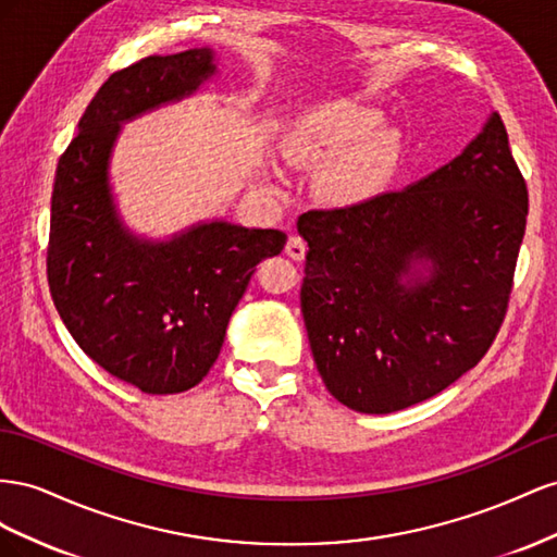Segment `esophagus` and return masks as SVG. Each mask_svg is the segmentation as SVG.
Listing matches in <instances>:
<instances>
[{"instance_id": "esophagus-1", "label": "esophagus", "mask_w": 557, "mask_h": 557, "mask_svg": "<svg viewBox=\"0 0 557 557\" xmlns=\"http://www.w3.org/2000/svg\"><path fill=\"white\" fill-rule=\"evenodd\" d=\"M284 251H287L294 261H304L306 259V251H308V245L300 240L298 235H292L289 240H287V247H284Z\"/></svg>"}]
</instances>
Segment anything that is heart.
I'll return each instance as SVG.
<instances>
[{
  "instance_id": "1",
  "label": "heart",
  "mask_w": 557,
  "mask_h": 557,
  "mask_svg": "<svg viewBox=\"0 0 557 557\" xmlns=\"http://www.w3.org/2000/svg\"><path fill=\"white\" fill-rule=\"evenodd\" d=\"M383 123V114L369 104L333 100L294 125L287 153L294 163L324 168L320 194L333 208H361L383 196L404 165V137ZM273 180L284 184L280 168H273Z\"/></svg>"
}]
</instances>
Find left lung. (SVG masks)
<instances>
[{
  "mask_svg": "<svg viewBox=\"0 0 557 557\" xmlns=\"http://www.w3.org/2000/svg\"><path fill=\"white\" fill-rule=\"evenodd\" d=\"M525 219L528 186L497 111L420 182L300 214V310L326 389L385 416L473 369L502 326Z\"/></svg>",
  "mask_w": 557,
  "mask_h": 557,
  "instance_id": "1",
  "label": "left lung"
}]
</instances>
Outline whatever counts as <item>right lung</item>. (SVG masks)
Segmentation results:
<instances>
[{"mask_svg":"<svg viewBox=\"0 0 557 557\" xmlns=\"http://www.w3.org/2000/svg\"><path fill=\"white\" fill-rule=\"evenodd\" d=\"M219 76L210 46L111 74L62 153L51 200L49 287L78 347L147 394L196 387L216 361L253 270L287 245L275 228L205 219L168 237L135 233L111 184L125 123Z\"/></svg>","mask_w":557,"mask_h":557,"instance_id":"1","label":"right lung"}]
</instances>
